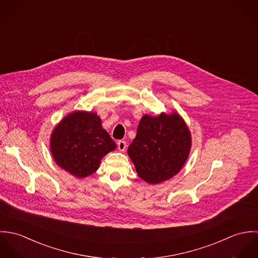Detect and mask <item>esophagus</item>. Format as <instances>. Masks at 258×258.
<instances>
[{
  "mask_svg": "<svg viewBox=\"0 0 258 258\" xmlns=\"http://www.w3.org/2000/svg\"><path fill=\"white\" fill-rule=\"evenodd\" d=\"M117 147H118L119 151L123 152V151L126 149V142L123 141V140H119V141L117 142Z\"/></svg>",
  "mask_w": 258,
  "mask_h": 258,
  "instance_id": "34e87169",
  "label": "esophagus"
}]
</instances>
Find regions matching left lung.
Wrapping results in <instances>:
<instances>
[{
    "label": "left lung",
    "mask_w": 258,
    "mask_h": 258,
    "mask_svg": "<svg viewBox=\"0 0 258 258\" xmlns=\"http://www.w3.org/2000/svg\"><path fill=\"white\" fill-rule=\"evenodd\" d=\"M190 143L189 131L177 113H162L156 117L145 115L128 148V155L142 180L159 184L180 172Z\"/></svg>",
    "instance_id": "1"
}]
</instances>
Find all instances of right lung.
<instances>
[{"label": "right lung", "mask_w": 258, "mask_h": 258, "mask_svg": "<svg viewBox=\"0 0 258 258\" xmlns=\"http://www.w3.org/2000/svg\"><path fill=\"white\" fill-rule=\"evenodd\" d=\"M116 148L95 113L76 111L54 128L50 150L56 164L77 178L93 174L100 161Z\"/></svg>", "instance_id": "add662e5"}]
</instances>
